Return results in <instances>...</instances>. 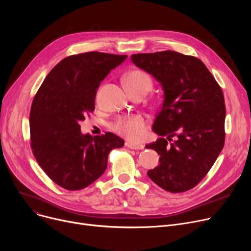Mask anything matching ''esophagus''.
<instances>
[{
    "instance_id": "obj_1",
    "label": "esophagus",
    "mask_w": 251,
    "mask_h": 251,
    "mask_svg": "<svg viewBox=\"0 0 251 251\" xmlns=\"http://www.w3.org/2000/svg\"><path fill=\"white\" fill-rule=\"evenodd\" d=\"M125 146L131 150H142L144 147L142 144H137V143H133L131 141H126L125 142Z\"/></svg>"
}]
</instances>
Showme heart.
<instances>
[{
  "instance_id": "b5f03b06",
  "label": "heart",
  "mask_w": 251,
  "mask_h": 251,
  "mask_svg": "<svg viewBox=\"0 0 251 251\" xmlns=\"http://www.w3.org/2000/svg\"><path fill=\"white\" fill-rule=\"evenodd\" d=\"M124 82L130 94L143 90L148 92L152 86L151 77L142 70H131L124 76ZM147 119L140 114L118 118L111 128L116 133L130 140H140L147 131Z\"/></svg>"
}]
</instances>
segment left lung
Here are the masks:
<instances>
[{"label":"left lung","mask_w":251,"mask_h":251,"mask_svg":"<svg viewBox=\"0 0 251 251\" xmlns=\"http://www.w3.org/2000/svg\"><path fill=\"white\" fill-rule=\"evenodd\" d=\"M131 60L164 89L152 125L161 137L146 146L161 155L160 165L148 176L166 191L185 192L204 178L224 148L226 107L222 88L205 65L192 56L163 50L132 55Z\"/></svg>","instance_id":"8db88e82"}]
</instances>
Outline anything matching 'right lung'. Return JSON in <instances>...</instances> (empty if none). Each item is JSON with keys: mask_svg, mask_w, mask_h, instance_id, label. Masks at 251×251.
<instances>
[{"mask_svg": "<svg viewBox=\"0 0 251 251\" xmlns=\"http://www.w3.org/2000/svg\"><path fill=\"white\" fill-rule=\"evenodd\" d=\"M126 58L100 51L69 56L50 70L33 98L32 153L50 179L65 189L90 185L107 169L110 151L124 146L111 132L83 135L79 122L95 111L100 82Z\"/></svg>", "mask_w": 251, "mask_h": 251, "instance_id": "obj_1", "label": "right lung"}]
</instances>
